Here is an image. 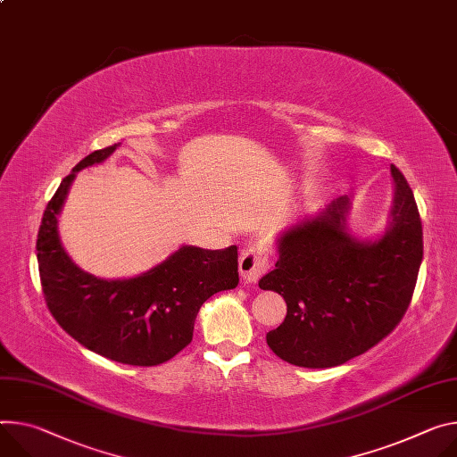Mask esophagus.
<instances>
[{"instance_id": "34e87169", "label": "esophagus", "mask_w": 457, "mask_h": 457, "mask_svg": "<svg viewBox=\"0 0 457 457\" xmlns=\"http://www.w3.org/2000/svg\"><path fill=\"white\" fill-rule=\"evenodd\" d=\"M270 268V261L266 252L261 245L252 244L244 247L238 257V271L244 282L247 284H255Z\"/></svg>"}]
</instances>
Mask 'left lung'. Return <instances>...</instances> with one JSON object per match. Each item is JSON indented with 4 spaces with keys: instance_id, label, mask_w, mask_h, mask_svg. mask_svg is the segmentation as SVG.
Instances as JSON below:
<instances>
[{
    "instance_id": "obj_1",
    "label": "left lung",
    "mask_w": 457,
    "mask_h": 457,
    "mask_svg": "<svg viewBox=\"0 0 457 457\" xmlns=\"http://www.w3.org/2000/svg\"><path fill=\"white\" fill-rule=\"evenodd\" d=\"M395 182L392 222L383 238L359 242L346 231L348 196L278 238L275 270L259 282L284 297V322L266 334L282 361L339 366L381 343L401 322L423 261V226L404 175Z\"/></svg>"
}]
</instances>
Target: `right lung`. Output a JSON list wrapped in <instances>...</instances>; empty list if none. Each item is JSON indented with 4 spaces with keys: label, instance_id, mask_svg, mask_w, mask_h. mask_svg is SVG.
<instances>
[{
    "label": "right lung",
    "instance_id": "1",
    "mask_svg": "<svg viewBox=\"0 0 457 457\" xmlns=\"http://www.w3.org/2000/svg\"><path fill=\"white\" fill-rule=\"evenodd\" d=\"M114 149L116 144L79 160L49 200L36 240L39 280L49 312L81 346L121 364L156 366L191 343L207 299L237 287V245L213 252L184 245L147 273L123 280L79 270L60 242L56 215L74 175Z\"/></svg>",
    "mask_w": 457,
    "mask_h": 457
}]
</instances>
